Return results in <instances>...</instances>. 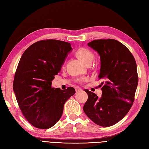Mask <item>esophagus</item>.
Instances as JSON below:
<instances>
[{
  "mask_svg": "<svg viewBox=\"0 0 149 149\" xmlns=\"http://www.w3.org/2000/svg\"><path fill=\"white\" fill-rule=\"evenodd\" d=\"M82 90H82L81 88H75V91H76V93L79 92V91H81Z\"/></svg>",
  "mask_w": 149,
  "mask_h": 149,
  "instance_id": "esophagus-1",
  "label": "esophagus"
}]
</instances>
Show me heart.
<instances>
[{
    "mask_svg": "<svg viewBox=\"0 0 149 149\" xmlns=\"http://www.w3.org/2000/svg\"><path fill=\"white\" fill-rule=\"evenodd\" d=\"M75 54H76L79 59L86 63V65L88 63H91L94 58L93 52L90 50L84 48V47H80L79 49H78L76 50V52H75ZM83 80H84V79H79V81H81Z\"/></svg>",
    "mask_w": 149,
    "mask_h": 149,
    "instance_id": "1",
    "label": "heart"
}]
</instances>
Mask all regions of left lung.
I'll return each instance as SVG.
<instances>
[{"instance_id":"obj_1","label":"left lung","mask_w":149,"mask_h":149,"mask_svg":"<svg viewBox=\"0 0 149 149\" xmlns=\"http://www.w3.org/2000/svg\"><path fill=\"white\" fill-rule=\"evenodd\" d=\"M88 45L100 55L99 78L104 82L100 98L84 90L88 98L83 110L96 124L109 127L120 121L132 106L138 83L136 63L127 47L116 40H95Z\"/></svg>"}]
</instances>
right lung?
Listing matches in <instances>:
<instances>
[{
	"label": "right lung",
	"mask_w": 149,
	"mask_h": 149,
	"mask_svg": "<svg viewBox=\"0 0 149 149\" xmlns=\"http://www.w3.org/2000/svg\"><path fill=\"white\" fill-rule=\"evenodd\" d=\"M70 43L57 40L33 43L22 54L15 72L13 91L25 118L34 127L49 129L59 121L64 104L75 93L73 87H52L68 54Z\"/></svg>",
	"instance_id": "1"
}]
</instances>
